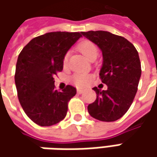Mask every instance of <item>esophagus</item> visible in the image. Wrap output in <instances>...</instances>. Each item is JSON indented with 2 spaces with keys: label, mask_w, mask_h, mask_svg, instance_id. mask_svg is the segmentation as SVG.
Wrapping results in <instances>:
<instances>
[{
  "label": "esophagus",
  "mask_w": 157,
  "mask_h": 157,
  "mask_svg": "<svg viewBox=\"0 0 157 157\" xmlns=\"http://www.w3.org/2000/svg\"><path fill=\"white\" fill-rule=\"evenodd\" d=\"M83 92H84V91H83V90H81V89H77V93H78V94H83Z\"/></svg>",
  "instance_id": "obj_1"
}]
</instances>
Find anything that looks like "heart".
<instances>
[{
    "label": "heart",
    "instance_id": "obj_1",
    "mask_svg": "<svg viewBox=\"0 0 157 157\" xmlns=\"http://www.w3.org/2000/svg\"><path fill=\"white\" fill-rule=\"evenodd\" d=\"M78 50L90 61L93 59H96V57L98 56V53H99L97 46L95 45L93 42L88 41V40H85V41L81 42L78 45ZM67 61H68V54H66L64 56V58H63V64L64 65L67 64ZM89 80H90L89 75L85 74V73H76L72 77L73 83L76 86H80V87L86 86L88 84Z\"/></svg>",
    "mask_w": 157,
    "mask_h": 157
}]
</instances>
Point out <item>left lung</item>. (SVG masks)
Listing matches in <instances>:
<instances>
[{"mask_svg": "<svg viewBox=\"0 0 157 157\" xmlns=\"http://www.w3.org/2000/svg\"><path fill=\"white\" fill-rule=\"evenodd\" d=\"M102 52L100 77L107 90L94 87L97 98L87 106L88 113L101 121H114L129 109L135 99L142 74L136 47L123 36L107 31L81 32Z\"/></svg>", "mask_w": 157, "mask_h": 157, "instance_id": "1", "label": "left lung"}]
</instances>
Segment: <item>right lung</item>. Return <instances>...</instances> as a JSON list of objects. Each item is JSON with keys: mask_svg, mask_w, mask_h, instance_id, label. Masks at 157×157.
I'll return each mask as SVG.
<instances>
[{"mask_svg": "<svg viewBox=\"0 0 157 157\" xmlns=\"http://www.w3.org/2000/svg\"><path fill=\"white\" fill-rule=\"evenodd\" d=\"M82 36L79 32H50L31 40L18 56L15 82L17 96L27 116L48 127L64 119L68 102L75 96L71 86L55 89L54 76L63 70V58Z\"/></svg>", "mask_w": 157, "mask_h": 157, "instance_id": "obj_1", "label": "right lung"}]
</instances>
